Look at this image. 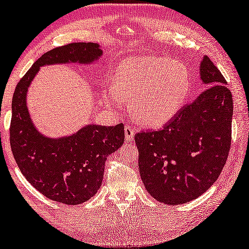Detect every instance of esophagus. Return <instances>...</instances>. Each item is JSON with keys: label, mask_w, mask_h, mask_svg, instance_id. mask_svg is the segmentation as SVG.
Segmentation results:
<instances>
[{"label": "esophagus", "mask_w": 249, "mask_h": 249, "mask_svg": "<svg viewBox=\"0 0 249 249\" xmlns=\"http://www.w3.org/2000/svg\"><path fill=\"white\" fill-rule=\"evenodd\" d=\"M135 135H136L135 126L131 124L125 125V138H126V141H132V139L135 138Z\"/></svg>", "instance_id": "34e87169"}]
</instances>
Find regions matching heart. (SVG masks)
<instances>
[{"label": "heart", "instance_id": "obj_1", "mask_svg": "<svg viewBox=\"0 0 249 249\" xmlns=\"http://www.w3.org/2000/svg\"><path fill=\"white\" fill-rule=\"evenodd\" d=\"M190 89V73L181 62L160 56L131 58L118 67L117 81L106 86L104 97L114 107L131 99L133 117L157 126L179 111Z\"/></svg>", "mask_w": 249, "mask_h": 249}]
</instances>
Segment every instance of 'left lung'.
<instances>
[{
  "label": "left lung",
  "instance_id": "obj_1",
  "mask_svg": "<svg viewBox=\"0 0 249 249\" xmlns=\"http://www.w3.org/2000/svg\"><path fill=\"white\" fill-rule=\"evenodd\" d=\"M210 85L160 130L135 136L141 178L147 193L165 204L200 197L220 176L231 144L233 97L208 56L200 67Z\"/></svg>",
  "mask_w": 249,
  "mask_h": 249
}]
</instances>
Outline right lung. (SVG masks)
<instances>
[{"instance_id":"right-lung-1","label":"right lung","mask_w":249,"mask_h":249,"mask_svg":"<svg viewBox=\"0 0 249 249\" xmlns=\"http://www.w3.org/2000/svg\"><path fill=\"white\" fill-rule=\"evenodd\" d=\"M103 55L99 45L73 42L56 47L34 62L18 81L13 95L10 146L26 179L49 200L80 204L99 190L107 156L124 143V125H86L76 133L48 138L35 129L26 97L41 66L52 64H89Z\"/></svg>"}]
</instances>
